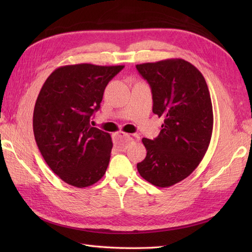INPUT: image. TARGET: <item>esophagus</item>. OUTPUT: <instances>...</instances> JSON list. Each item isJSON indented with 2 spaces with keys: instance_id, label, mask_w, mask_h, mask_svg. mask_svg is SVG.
Listing matches in <instances>:
<instances>
[{
  "instance_id": "34e87169",
  "label": "esophagus",
  "mask_w": 252,
  "mask_h": 252,
  "mask_svg": "<svg viewBox=\"0 0 252 252\" xmlns=\"http://www.w3.org/2000/svg\"><path fill=\"white\" fill-rule=\"evenodd\" d=\"M138 140V136L136 134H126V133H117L115 136V142L117 147L119 148V151L125 152L126 149V146L129 145L131 142H134Z\"/></svg>"
}]
</instances>
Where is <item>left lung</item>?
<instances>
[{
  "label": "left lung",
  "mask_w": 252,
  "mask_h": 252,
  "mask_svg": "<svg viewBox=\"0 0 252 252\" xmlns=\"http://www.w3.org/2000/svg\"><path fill=\"white\" fill-rule=\"evenodd\" d=\"M151 85L153 112L163 118L158 137L142 142L147 154L137 171L158 187L186 179L205 157L213 129L210 93L198 69L181 58L136 65Z\"/></svg>",
  "instance_id": "1"
}]
</instances>
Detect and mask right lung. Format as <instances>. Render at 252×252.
Segmentation results:
<instances>
[{"label":"right lung","mask_w":252,"mask_h":252,"mask_svg":"<svg viewBox=\"0 0 252 252\" xmlns=\"http://www.w3.org/2000/svg\"><path fill=\"white\" fill-rule=\"evenodd\" d=\"M125 66L77 63L46 79L33 110L36 145L51 170L79 189L103 178L110 160L109 133L91 126L107 84Z\"/></svg>","instance_id":"obj_1"}]
</instances>
